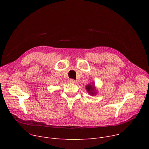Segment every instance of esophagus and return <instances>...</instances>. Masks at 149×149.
<instances>
[{
	"label": "esophagus",
	"instance_id": "obj_1",
	"mask_svg": "<svg viewBox=\"0 0 149 149\" xmlns=\"http://www.w3.org/2000/svg\"><path fill=\"white\" fill-rule=\"evenodd\" d=\"M68 82H69L70 83H72V84H74V83L75 82V81L74 79H69Z\"/></svg>",
	"mask_w": 149,
	"mask_h": 149
}]
</instances>
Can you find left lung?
I'll use <instances>...</instances> for the list:
<instances>
[{"label": "left lung", "mask_w": 149, "mask_h": 149, "mask_svg": "<svg viewBox=\"0 0 149 149\" xmlns=\"http://www.w3.org/2000/svg\"><path fill=\"white\" fill-rule=\"evenodd\" d=\"M86 90L87 91L88 93L91 95H94L96 94V91L95 88L94 87V84H89L87 86H86Z\"/></svg>", "instance_id": "8db88e82"}]
</instances>
